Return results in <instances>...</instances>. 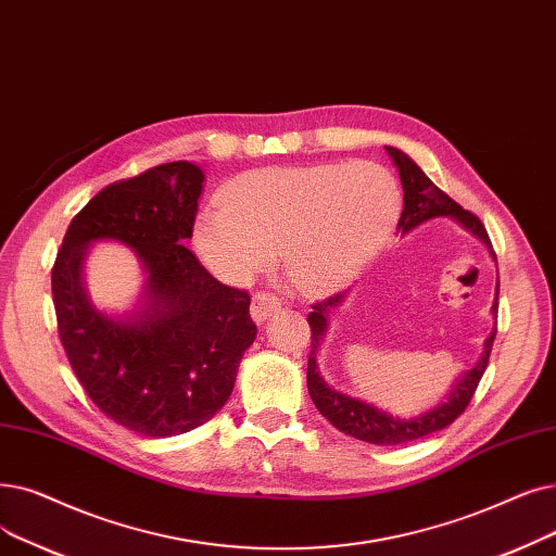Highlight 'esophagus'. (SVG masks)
I'll list each match as a JSON object with an SVG mask.
<instances>
[{"label": "esophagus", "instance_id": "esophagus-1", "mask_svg": "<svg viewBox=\"0 0 556 556\" xmlns=\"http://www.w3.org/2000/svg\"><path fill=\"white\" fill-rule=\"evenodd\" d=\"M279 308H281V302L277 298L265 295V293L254 295V300H252V318H254L256 325H263Z\"/></svg>", "mask_w": 556, "mask_h": 556}]
</instances>
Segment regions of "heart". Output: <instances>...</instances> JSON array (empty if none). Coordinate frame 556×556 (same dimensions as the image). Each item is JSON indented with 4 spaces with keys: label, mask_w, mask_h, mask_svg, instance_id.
Masks as SVG:
<instances>
[{
    "label": "heart",
    "mask_w": 556,
    "mask_h": 556,
    "mask_svg": "<svg viewBox=\"0 0 556 556\" xmlns=\"http://www.w3.org/2000/svg\"><path fill=\"white\" fill-rule=\"evenodd\" d=\"M400 188L386 167L275 165L236 177L192 223V248L225 283L240 286L281 254L300 293L323 298L352 283L391 233Z\"/></svg>",
    "instance_id": "1"
}]
</instances>
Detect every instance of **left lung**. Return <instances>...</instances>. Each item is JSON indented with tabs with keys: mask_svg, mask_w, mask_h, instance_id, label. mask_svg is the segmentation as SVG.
<instances>
[{
	"mask_svg": "<svg viewBox=\"0 0 556 556\" xmlns=\"http://www.w3.org/2000/svg\"><path fill=\"white\" fill-rule=\"evenodd\" d=\"M386 154L391 156L393 165L397 167L402 190H404V208H402L400 223H397V231L402 236L414 231L416 227H420L433 218H450V220L462 225L466 231H470L475 238H479L495 261L489 233H486L484 225L479 223L477 215L458 206L452 198L445 195L439 186H433V181L420 170L418 163L412 156L404 154L397 148H391V144H386ZM497 293H500V279L495 286V300L491 306L493 318L497 316ZM345 298H348V291L338 293V295L316 304L308 313L311 354H308V368H306V386H308V395H311L313 404H316L318 412L336 429L348 433V437L372 443V445H404V443L418 441L422 437H429V433H437V431L450 427L458 416L466 412V406L470 404V400L477 391V383L486 370L491 348L495 341V327L484 341V352H481L477 364L472 368L464 370L452 381L447 395H443V400L439 404H433L431 408H425V412L418 416L400 418V416L383 412V408H379L366 400H358L348 393L336 391L333 386H329L325 381V377L320 375L318 352H320V345L329 331V318L336 308H341Z\"/></svg>",
	"mask_w": 556,
	"mask_h": 556,
	"instance_id": "1",
	"label": "left lung"
}]
</instances>
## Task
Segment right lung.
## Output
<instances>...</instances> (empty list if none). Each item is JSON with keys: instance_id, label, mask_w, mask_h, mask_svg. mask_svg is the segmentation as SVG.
Segmentation results:
<instances>
[{"instance_id": "right-lung-1", "label": "right lung", "mask_w": 556, "mask_h": 556, "mask_svg": "<svg viewBox=\"0 0 556 556\" xmlns=\"http://www.w3.org/2000/svg\"><path fill=\"white\" fill-rule=\"evenodd\" d=\"M202 190L204 170L190 161L104 188L70 223L52 270L72 370L102 414L140 437H179L208 422L256 338L250 295L213 279L184 248ZM98 242L123 244L141 263V293L125 312L89 300L85 261Z\"/></svg>"}]
</instances>
